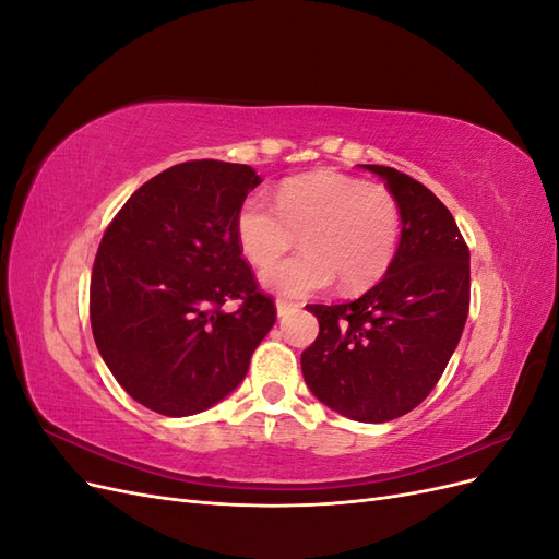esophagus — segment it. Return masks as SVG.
Instances as JSON below:
<instances>
[{
    "mask_svg": "<svg viewBox=\"0 0 559 559\" xmlns=\"http://www.w3.org/2000/svg\"><path fill=\"white\" fill-rule=\"evenodd\" d=\"M298 310V306L296 302H286V300H277V317H286V314H292V312H296Z\"/></svg>",
    "mask_w": 559,
    "mask_h": 559,
    "instance_id": "34e87169",
    "label": "esophagus"
}]
</instances>
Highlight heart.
<instances>
[{
	"label": "heart",
	"instance_id": "obj_1",
	"mask_svg": "<svg viewBox=\"0 0 559 559\" xmlns=\"http://www.w3.org/2000/svg\"><path fill=\"white\" fill-rule=\"evenodd\" d=\"M301 235L304 253L265 267V289L284 298H306L326 289L333 275L357 292L378 282L392 265L401 240V207L382 183L321 170L286 179L275 207L249 195L235 214V238L253 265H269Z\"/></svg>",
	"mask_w": 559,
	"mask_h": 559
}]
</instances>
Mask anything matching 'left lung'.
I'll return each mask as SVG.
<instances>
[{"mask_svg":"<svg viewBox=\"0 0 559 559\" xmlns=\"http://www.w3.org/2000/svg\"><path fill=\"white\" fill-rule=\"evenodd\" d=\"M401 207V242L384 277L361 298L310 306L317 341L300 354L310 392L349 419H396L429 396L460 343L471 302L468 247L425 183L386 165Z\"/></svg>","mask_w":559,"mask_h":559,"instance_id":"left-lung-1","label":"left lung"}]
</instances>
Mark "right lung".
<instances>
[{
    "label": "right lung",
    "mask_w": 559,
    "mask_h": 559,
    "mask_svg": "<svg viewBox=\"0 0 559 559\" xmlns=\"http://www.w3.org/2000/svg\"><path fill=\"white\" fill-rule=\"evenodd\" d=\"M261 177L224 160L173 165L107 226L91 275V326L111 376L148 411L186 417L238 386L277 310L235 238ZM238 299V311H224Z\"/></svg>",
    "instance_id": "obj_1"
}]
</instances>
